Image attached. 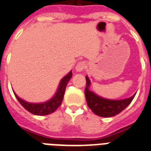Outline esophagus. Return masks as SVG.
I'll list each match as a JSON object with an SVG mask.
<instances>
[{
    "mask_svg": "<svg viewBox=\"0 0 151 151\" xmlns=\"http://www.w3.org/2000/svg\"><path fill=\"white\" fill-rule=\"evenodd\" d=\"M85 63L83 61H80L78 63V64L76 65L75 70L77 72H81L85 70Z\"/></svg>",
    "mask_w": 151,
    "mask_h": 151,
    "instance_id": "34e87169",
    "label": "esophagus"
}]
</instances>
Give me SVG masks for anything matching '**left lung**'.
Wrapping results in <instances>:
<instances>
[{"label":"left lung","instance_id":"1","mask_svg":"<svg viewBox=\"0 0 151 151\" xmlns=\"http://www.w3.org/2000/svg\"><path fill=\"white\" fill-rule=\"evenodd\" d=\"M85 78H86V88L85 90V94L87 100V104L92 112L99 117H110L118 114L131 103L136 96L133 95L129 98L119 99V100L105 99L96 95L95 92L90 91L89 87L91 81L88 76H86Z\"/></svg>","mask_w":151,"mask_h":151}]
</instances>
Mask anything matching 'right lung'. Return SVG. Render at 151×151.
I'll list each match as a JSON object with an SVG mask.
<instances>
[{"label":"right lung","mask_w":151,"mask_h":151,"mask_svg":"<svg viewBox=\"0 0 151 151\" xmlns=\"http://www.w3.org/2000/svg\"><path fill=\"white\" fill-rule=\"evenodd\" d=\"M72 74H73L72 71H70L63 78H62V80L59 82L58 89L53 97H52V99H50L49 100L45 101L44 103H29V102H27V101L19 98L15 92H14V94L18 101L20 103V104L29 113H31L34 115H40V116L50 114L52 113L55 112L57 110V108L61 105L63 99L66 85L69 81L70 80V78H72Z\"/></svg>","instance_id":"1"}]
</instances>
